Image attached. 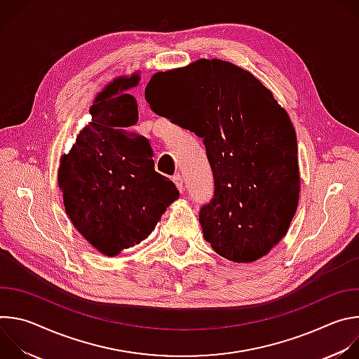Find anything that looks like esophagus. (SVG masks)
I'll return each mask as SVG.
<instances>
[{
  "mask_svg": "<svg viewBox=\"0 0 359 359\" xmlns=\"http://www.w3.org/2000/svg\"><path fill=\"white\" fill-rule=\"evenodd\" d=\"M173 182H175L176 187L182 191V190H183V177L177 173V175H175V176H173Z\"/></svg>",
  "mask_w": 359,
  "mask_h": 359,
  "instance_id": "obj_1",
  "label": "esophagus"
}]
</instances>
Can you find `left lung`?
Returning <instances> with one entry per match:
<instances>
[{
	"label": "left lung",
	"mask_w": 359,
	"mask_h": 359,
	"mask_svg": "<svg viewBox=\"0 0 359 359\" xmlns=\"http://www.w3.org/2000/svg\"><path fill=\"white\" fill-rule=\"evenodd\" d=\"M144 97L159 116L203 137L215 196L198 222L222 257L251 263L285 236L299 197L295 129L248 71L197 60L151 76Z\"/></svg>",
	"instance_id": "8db88e82"
}]
</instances>
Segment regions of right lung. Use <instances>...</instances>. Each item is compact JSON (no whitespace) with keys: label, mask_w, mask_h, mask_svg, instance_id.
<instances>
[{"label":"right lung","mask_w":359,"mask_h":359,"mask_svg":"<svg viewBox=\"0 0 359 359\" xmlns=\"http://www.w3.org/2000/svg\"><path fill=\"white\" fill-rule=\"evenodd\" d=\"M139 81V71L118 76L96 95L90 122L60 161L67 215L81 236L108 257L147 238L179 198L175 183L155 170L149 140L129 130L139 115L128 90Z\"/></svg>","instance_id":"1"}]
</instances>
